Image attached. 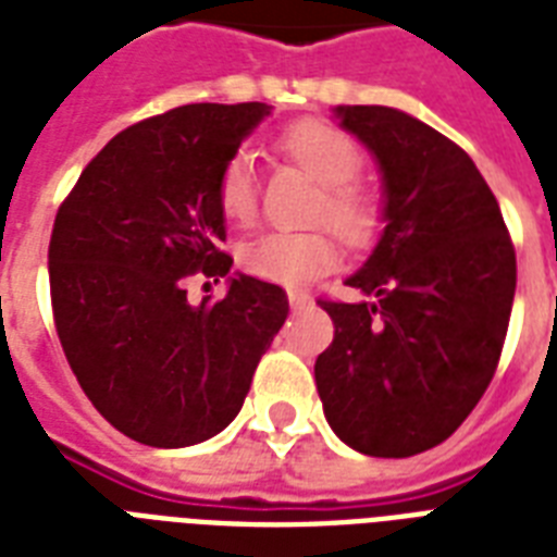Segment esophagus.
Listing matches in <instances>:
<instances>
[{
  "mask_svg": "<svg viewBox=\"0 0 557 557\" xmlns=\"http://www.w3.org/2000/svg\"><path fill=\"white\" fill-rule=\"evenodd\" d=\"M288 306H292L295 312H300V309H309V306H312V297L300 295V292H292V295H288Z\"/></svg>",
  "mask_w": 557,
  "mask_h": 557,
  "instance_id": "1",
  "label": "esophagus"
}]
</instances>
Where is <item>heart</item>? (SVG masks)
<instances>
[{"instance_id":"obj_1","label":"heart","mask_w":557,"mask_h":557,"mask_svg":"<svg viewBox=\"0 0 557 557\" xmlns=\"http://www.w3.org/2000/svg\"><path fill=\"white\" fill-rule=\"evenodd\" d=\"M280 150L323 185L318 216L326 219L349 243H367L375 234V201L352 185V176L361 170V152L344 129L309 117L280 135ZM216 199L231 222H251L257 213V178L248 152L227 159L219 173ZM338 245L323 231H271L243 248V265L253 277L292 288L323 277L338 265Z\"/></svg>"}]
</instances>
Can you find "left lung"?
<instances>
[{
    "label": "left lung",
    "instance_id": "8db88e82",
    "mask_svg": "<svg viewBox=\"0 0 557 557\" xmlns=\"http://www.w3.org/2000/svg\"><path fill=\"white\" fill-rule=\"evenodd\" d=\"M381 176L379 243L344 283L358 304L314 361L323 416L367 457H413L466 422L488 387L518 283L500 205L466 150L393 107H335Z\"/></svg>",
    "mask_w": 557,
    "mask_h": 557
}]
</instances>
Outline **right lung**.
<instances>
[{"label": "right lung", "mask_w": 557, "mask_h": 557, "mask_svg": "<svg viewBox=\"0 0 557 557\" xmlns=\"http://www.w3.org/2000/svg\"><path fill=\"white\" fill-rule=\"evenodd\" d=\"M271 115L265 103H190L117 133L83 170L48 245L51 306L83 393L150 448H187L234 422L262 352L286 323L274 283L231 274L219 304L185 277L234 260L219 173Z\"/></svg>", "instance_id": "obj_1"}]
</instances>
